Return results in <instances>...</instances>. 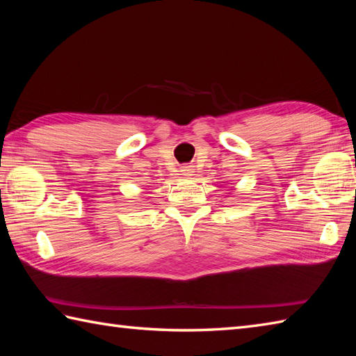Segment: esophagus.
<instances>
[{
  "mask_svg": "<svg viewBox=\"0 0 356 356\" xmlns=\"http://www.w3.org/2000/svg\"><path fill=\"white\" fill-rule=\"evenodd\" d=\"M182 172L185 174V176H191V172H193V166H184V168H182Z\"/></svg>",
  "mask_w": 356,
  "mask_h": 356,
  "instance_id": "obj_1",
  "label": "esophagus"
}]
</instances>
